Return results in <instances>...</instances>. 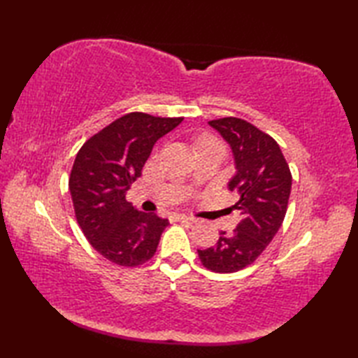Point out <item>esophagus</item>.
<instances>
[{
	"mask_svg": "<svg viewBox=\"0 0 358 358\" xmlns=\"http://www.w3.org/2000/svg\"><path fill=\"white\" fill-rule=\"evenodd\" d=\"M173 218L177 220V222H191V223L195 222L194 217H189V215H185V214H177Z\"/></svg>",
	"mask_w": 358,
	"mask_h": 358,
	"instance_id": "1",
	"label": "esophagus"
}]
</instances>
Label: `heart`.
I'll return each instance as SVG.
<instances>
[{
    "label": "heart",
    "instance_id": "obj_1",
    "mask_svg": "<svg viewBox=\"0 0 358 358\" xmlns=\"http://www.w3.org/2000/svg\"><path fill=\"white\" fill-rule=\"evenodd\" d=\"M214 146L224 148L222 143H220L217 138H214V136H210V135H203V136H200V140H199V149H200V148H214Z\"/></svg>",
    "mask_w": 358,
    "mask_h": 358
}]
</instances>
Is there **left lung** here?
<instances>
[{
  "mask_svg": "<svg viewBox=\"0 0 358 358\" xmlns=\"http://www.w3.org/2000/svg\"><path fill=\"white\" fill-rule=\"evenodd\" d=\"M231 144L237 173L229 189L237 192L234 209L240 210L237 227L220 232L214 248L199 250L204 268L231 273L252 264L268 248L283 223L292 175L277 141L254 124L235 117L209 121Z\"/></svg>",
  "mask_w": 358,
  "mask_h": 358,
  "instance_id": "1",
  "label": "left lung"
}]
</instances>
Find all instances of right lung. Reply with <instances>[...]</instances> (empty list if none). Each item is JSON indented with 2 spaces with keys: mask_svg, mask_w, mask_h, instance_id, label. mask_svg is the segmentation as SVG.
<instances>
[{
  "mask_svg": "<svg viewBox=\"0 0 358 358\" xmlns=\"http://www.w3.org/2000/svg\"><path fill=\"white\" fill-rule=\"evenodd\" d=\"M181 121L131 112L78 150L69 177L75 217L87 241L109 262L135 268L155 255L169 222L154 212L136 210L126 192L141 177L157 140Z\"/></svg>",
  "mask_w": 358,
  "mask_h": 358,
  "instance_id": "right-lung-1",
  "label": "right lung"
}]
</instances>
